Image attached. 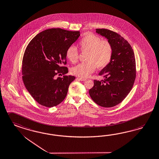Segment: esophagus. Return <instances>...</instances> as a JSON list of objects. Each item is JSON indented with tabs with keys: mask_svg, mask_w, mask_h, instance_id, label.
I'll return each mask as SVG.
<instances>
[{
	"mask_svg": "<svg viewBox=\"0 0 159 159\" xmlns=\"http://www.w3.org/2000/svg\"><path fill=\"white\" fill-rule=\"evenodd\" d=\"M77 79L80 80V81H85L86 80L85 78H77Z\"/></svg>",
	"mask_w": 159,
	"mask_h": 159,
	"instance_id": "obj_1",
	"label": "esophagus"
}]
</instances>
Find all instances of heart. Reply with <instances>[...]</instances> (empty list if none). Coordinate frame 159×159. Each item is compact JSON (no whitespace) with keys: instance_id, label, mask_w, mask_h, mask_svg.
Here are the masks:
<instances>
[{"instance_id":"obj_1","label":"heart","mask_w":159,"mask_h":159,"mask_svg":"<svg viewBox=\"0 0 159 159\" xmlns=\"http://www.w3.org/2000/svg\"><path fill=\"white\" fill-rule=\"evenodd\" d=\"M79 47L83 53H87L85 63L73 67L71 73L82 78L89 77L96 67L102 69L108 65L113 57V47L110 41L102 40L94 34L88 33L79 42ZM66 56L73 63L79 58V53L75 47L71 45L66 50Z\"/></svg>"}]
</instances>
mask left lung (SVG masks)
<instances>
[{"label":"left lung","mask_w":159,"mask_h":159,"mask_svg":"<svg viewBox=\"0 0 159 159\" xmlns=\"http://www.w3.org/2000/svg\"><path fill=\"white\" fill-rule=\"evenodd\" d=\"M96 30L110 41L114 52L110 64L98 74L104 80H94L89 93L98 106L112 107L122 102L133 86L136 77L134 53L128 41L117 33L106 29Z\"/></svg>","instance_id":"obj_1"}]
</instances>
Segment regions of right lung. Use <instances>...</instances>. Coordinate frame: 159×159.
Instances as JSON below:
<instances>
[{"instance_id": "add662e5", "label": "right lung", "mask_w": 159, "mask_h": 159, "mask_svg": "<svg viewBox=\"0 0 159 159\" xmlns=\"http://www.w3.org/2000/svg\"><path fill=\"white\" fill-rule=\"evenodd\" d=\"M80 36L79 31L49 29L37 34L27 46L22 59V80L41 106L52 107L65 98L75 78L66 75L68 69L61 65L67 63L66 50Z\"/></svg>"}]
</instances>
